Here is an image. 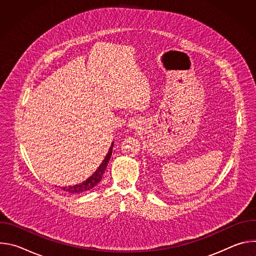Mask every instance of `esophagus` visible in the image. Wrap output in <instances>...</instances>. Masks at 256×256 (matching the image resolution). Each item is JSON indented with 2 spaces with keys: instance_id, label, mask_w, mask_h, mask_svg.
Segmentation results:
<instances>
[{
  "instance_id": "34e87169",
  "label": "esophagus",
  "mask_w": 256,
  "mask_h": 256,
  "mask_svg": "<svg viewBox=\"0 0 256 256\" xmlns=\"http://www.w3.org/2000/svg\"><path fill=\"white\" fill-rule=\"evenodd\" d=\"M128 126L130 128H132V130H136V128H140V120L138 118H132L128 120Z\"/></svg>"
}]
</instances>
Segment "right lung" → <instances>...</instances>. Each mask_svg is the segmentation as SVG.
I'll return each instance as SVG.
<instances>
[{
    "instance_id": "add662e5",
    "label": "right lung",
    "mask_w": 256,
    "mask_h": 256,
    "mask_svg": "<svg viewBox=\"0 0 256 256\" xmlns=\"http://www.w3.org/2000/svg\"><path fill=\"white\" fill-rule=\"evenodd\" d=\"M112 148H114V142H112L110 148H109L108 153L106 154L102 163L99 165L97 170L88 179H86L85 181L82 182V184H75L72 186H64V188H62V190H64L66 192L70 194H82V192H88V190H92L93 188H95L101 181L102 176L105 172V169L108 165V162H109V160H110V157L112 154Z\"/></svg>"
}]
</instances>
